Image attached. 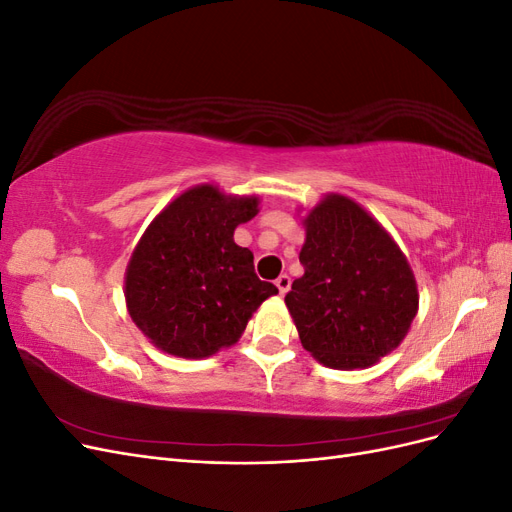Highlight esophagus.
<instances>
[{
	"label": "esophagus",
	"instance_id": "34e87169",
	"mask_svg": "<svg viewBox=\"0 0 512 512\" xmlns=\"http://www.w3.org/2000/svg\"><path fill=\"white\" fill-rule=\"evenodd\" d=\"M275 286H277V290H280V294H286V292L290 290V277H288L286 273H282V275L275 280Z\"/></svg>",
	"mask_w": 512,
	"mask_h": 512
}]
</instances>
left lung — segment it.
<instances>
[{
    "instance_id": "obj_1",
    "label": "left lung",
    "mask_w": 512,
    "mask_h": 512,
    "mask_svg": "<svg viewBox=\"0 0 512 512\" xmlns=\"http://www.w3.org/2000/svg\"><path fill=\"white\" fill-rule=\"evenodd\" d=\"M303 275L286 294L301 344L322 365H374L406 337L418 292L397 243L354 200L331 194L305 218Z\"/></svg>"
}]
</instances>
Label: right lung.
Masks as SVG:
<instances>
[{"label":"right lung","instance_id":"add662e5","mask_svg":"<svg viewBox=\"0 0 512 512\" xmlns=\"http://www.w3.org/2000/svg\"><path fill=\"white\" fill-rule=\"evenodd\" d=\"M258 213V198L196 185L175 198L138 241L126 271V301L153 346L203 359L232 346L277 288L254 271V254L232 239Z\"/></svg>","mask_w":512,"mask_h":512}]
</instances>
